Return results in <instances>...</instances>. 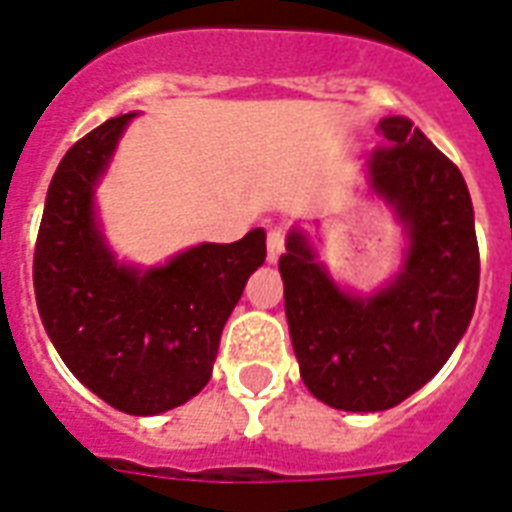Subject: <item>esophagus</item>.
<instances>
[{"mask_svg":"<svg viewBox=\"0 0 512 512\" xmlns=\"http://www.w3.org/2000/svg\"><path fill=\"white\" fill-rule=\"evenodd\" d=\"M265 247H268V263H276L279 255L284 252V230L282 228L268 230V241H265Z\"/></svg>","mask_w":512,"mask_h":512,"instance_id":"obj_1","label":"esophagus"}]
</instances>
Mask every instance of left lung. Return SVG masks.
I'll use <instances>...</instances> for the list:
<instances>
[{"label":"left lung","mask_w":512,"mask_h":512,"mask_svg":"<svg viewBox=\"0 0 512 512\" xmlns=\"http://www.w3.org/2000/svg\"><path fill=\"white\" fill-rule=\"evenodd\" d=\"M370 190L395 206L408 255L370 298L343 292L300 230L279 260L290 338L308 392L338 411H386L435 376L470 325L481 279L462 171L408 117H384Z\"/></svg>","instance_id":"8db88e82"}]
</instances>
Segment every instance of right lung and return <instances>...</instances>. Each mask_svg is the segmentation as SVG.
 Returning a JSON list of instances; mask_svg holds the SVG:
<instances>
[{
	"label": "right lung",
	"instance_id": "add662e5",
	"mask_svg": "<svg viewBox=\"0 0 512 512\" xmlns=\"http://www.w3.org/2000/svg\"><path fill=\"white\" fill-rule=\"evenodd\" d=\"M134 115L93 128L58 163L34 247V295L74 378L117 411L155 416L212 378L222 327L265 260V230L198 244L150 271L117 265L96 225L93 187Z\"/></svg>",
	"mask_w": 512,
	"mask_h": 512
}]
</instances>
